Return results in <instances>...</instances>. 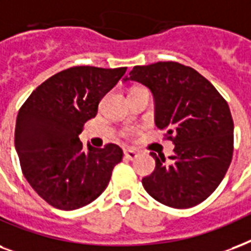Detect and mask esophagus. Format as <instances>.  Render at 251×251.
Masks as SVG:
<instances>
[{
	"label": "esophagus",
	"mask_w": 251,
	"mask_h": 251,
	"mask_svg": "<svg viewBox=\"0 0 251 251\" xmlns=\"http://www.w3.org/2000/svg\"><path fill=\"white\" fill-rule=\"evenodd\" d=\"M124 156H126V158L129 161H133L137 158V152L136 151H133V149H126L124 151Z\"/></svg>",
	"instance_id": "1"
}]
</instances>
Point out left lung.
Here are the masks:
<instances>
[{
    "label": "left lung",
    "mask_w": 251,
    "mask_h": 251,
    "mask_svg": "<svg viewBox=\"0 0 251 251\" xmlns=\"http://www.w3.org/2000/svg\"><path fill=\"white\" fill-rule=\"evenodd\" d=\"M152 91L154 123L174 144V154L151 153L156 169L143 178L153 199L173 208H190L220 184L233 156L230 110L212 83L195 69L174 61L135 67L123 82Z\"/></svg>",
    "instance_id": "obj_1"
}]
</instances>
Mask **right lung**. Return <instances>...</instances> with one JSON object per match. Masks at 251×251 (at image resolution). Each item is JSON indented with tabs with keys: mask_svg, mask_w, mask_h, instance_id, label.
I'll list each match as a JSON object with an SVG mask.
<instances>
[{
	"mask_svg": "<svg viewBox=\"0 0 251 251\" xmlns=\"http://www.w3.org/2000/svg\"><path fill=\"white\" fill-rule=\"evenodd\" d=\"M126 71L69 68L36 87L19 110L15 151L23 176L55 208L73 211L97 199L123 158L119 145L85 148L78 135Z\"/></svg>",
	"mask_w": 251,
	"mask_h": 251,
	"instance_id": "right-lung-1",
	"label": "right lung"
}]
</instances>
